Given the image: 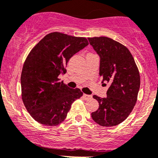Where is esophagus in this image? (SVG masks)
<instances>
[{
    "mask_svg": "<svg viewBox=\"0 0 158 158\" xmlns=\"http://www.w3.org/2000/svg\"><path fill=\"white\" fill-rule=\"evenodd\" d=\"M83 98L85 100H89V99L92 98V96L89 95V94H83Z\"/></svg>",
    "mask_w": 158,
    "mask_h": 158,
    "instance_id": "esophagus-1",
    "label": "esophagus"
}]
</instances>
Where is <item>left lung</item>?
<instances>
[{"mask_svg":"<svg viewBox=\"0 0 158 158\" xmlns=\"http://www.w3.org/2000/svg\"><path fill=\"white\" fill-rule=\"evenodd\" d=\"M100 57L99 75L102 82L110 84L107 97L94 95L99 107L92 113L93 120L102 127L121 123L132 112L140 88V75L134 58L127 47L107 37L89 38Z\"/></svg>","mask_w":158,"mask_h":158,"instance_id":"1","label":"left lung"}]
</instances>
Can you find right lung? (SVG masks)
<instances>
[{
  "label": "right lung",
  "mask_w": 158,
  "mask_h": 158,
  "mask_svg": "<svg viewBox=\"0 0 158 158\" xmlns=\"http://www.w3.org/2000/svg\"><path fill=\"white\" fill-rule=\"evenodd\" d=\"M89 44L85 38L60 32L44 36L26 58L21 74L22 99L33 119L45 126H57L67 116L71 104L82 97L58 76L66 73L69 60Z\"/></svg>",
  "instance_id": "add662e5"
}]
</instances>
